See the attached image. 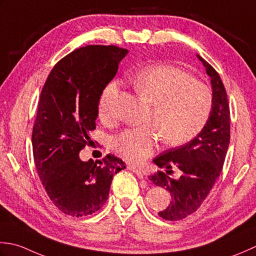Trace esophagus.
Listing matches in <instances>:
<instances>
[{
    "instance_id": "1",
    "label": "esophagus",
    "mask_w": 256,
    "mask_h": 256,
    "mask_svg": "<svg viewBox=\"0 0 256 256\" xmlns=\"http://www.w3.org/2000/svg\"><path fill=\"white\" fill-rule=\"evenodd\" d=\"M128 169L130 170V171H132L134 174H137V176L139 179H144V174H142V171L140 170V169H138L137 166H128Z\"/></svg>"
}]
</instances>
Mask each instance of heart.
<instances>
[{
	"mask_svg": "<svg viewBox=\"0 0 256 256\" xmlns=\"http://www.w3.org/2000/svg\"><path fill=\"white\" fill-rule=\"evenodd\" d=\"M134 90L152 105L149 126L124 130L112 140V149L132 164H142L154 154L160 139L176 147L191 142L206 126L213 106L204 82L169 64H154L129 77ZM119 84L110 82L98 102V116L107 124L118 118Z\"/></svg>",
	"mask_w": 256,
	"mask_h": 256,
	"instance_id": "obj_1",
	"label": "heart"
}]
</instances>
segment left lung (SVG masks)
I'll return each instance as SVG.
<instances>
[{"mask_svg": "<svg viewBox=\"0 0 256 256\" xmlns=\"http://www.w3.org/2000/svg\"><path fill=\"white\" fill-rule=\"evenodd\" d=\"M211 77L213 106L208 120L196 137L180 147L158 156L154 162L166 172L158 171L149 179L170 192L172 201L158 214L168 221H178L200 208L218 179L230 144V106L228 94L218 72L198 55ZM172 168L182 172L179 180L171 178Z\"/></svg>", "mask_w": 256, "mask_h": 256, "instance_id": "1", "label": "left lung"}]
</instances>
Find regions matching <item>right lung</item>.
<instances>
[{"label":"right lung","mask_w":256,"mask_h":256,"mask_svg":"<svg viewBox=\"0 0 256 256\" xmlns=\"http://www.w3.org/2000/svg\"><path fill=\"white\" fill-rule=\"evenodd\" d=\"M127 53L114 45L77 48L56 62L42 90L32 132L34 161L46 194L67 216L99 210L114 176L126 168L112 154L96 162L78 154L92 142L102 92Z\"/></svg>","instance_id":"1"}]
</instances>
